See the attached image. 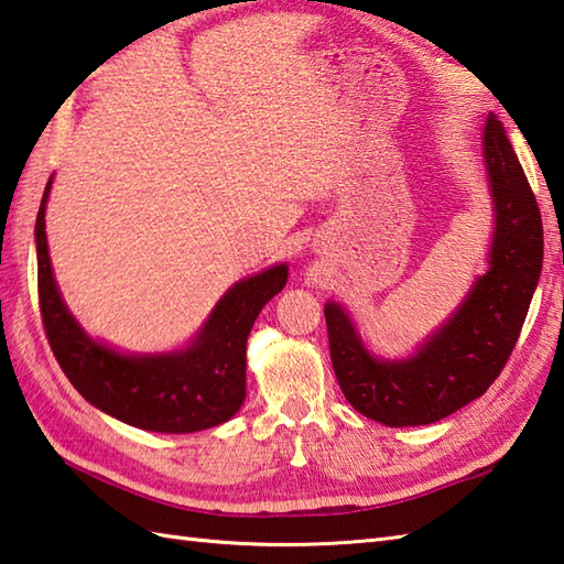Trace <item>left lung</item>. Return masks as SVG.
I'll return each instance as SVG.
<instances>
[{
  "instance_id": "1",
  "label": "left lung",
  "mask_w": 564,
  "mask_h": 564,
  "mask_svg": "<svg viewBox=\"0 0 564 564\" xmlns=\"http://www.w3.org/2000/svg\"><path fill=\"white\" fill-rule=\"evenodd\" d=\"M482 158L495 206L487 273L406 358L368 351L349 313L325 305L332 366L356 412L386 426H422L482 398L517 346L543 269V220L523 166L497 116L487 118Z\"/></svg>"
}]
</instances>
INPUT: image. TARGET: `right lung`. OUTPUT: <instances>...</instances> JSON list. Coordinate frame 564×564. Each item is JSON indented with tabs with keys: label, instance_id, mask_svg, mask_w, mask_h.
<instances>
[{
	"label": "right lung",
	"instance_id": "obj_1",
	"mask_svg": "<svg viewBox=\"0 0 564 564\" xmlns=\"http://www.w3.org/2000/svg\"><path fill=\"white\" fill-rule=\"evenodd\" d=\"M53 176L35 218L39 301L47 344L84 400L118 422L158 434H194L232 419L247 394V337L261 307L289 281V267L237 281L186 349L123 354L91 339L72 317L53 275L45 237V206Z\"/></svg>",
	"mask_w": 564,
	"mask_h": 564
}]
</instances>
